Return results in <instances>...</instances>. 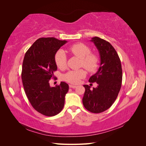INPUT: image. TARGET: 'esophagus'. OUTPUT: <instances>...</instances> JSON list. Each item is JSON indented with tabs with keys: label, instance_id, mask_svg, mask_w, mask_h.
Here are the masks:
<instances>
[{
	"label": "esophagus",
	"instance_id": "esophagus-1",
	"mask_svg": "<svg viewBox=\"0 0 146 146\" xmlns=\"http://www.w3.org/2000/svg\"><path fill=\"white\" fill-rule=\"evenodd\" d=\"M69 88H76L77 87V86L76 85H69Z\"/></svg>",
	"mask_w": 146,
	"mask_h": 146
}]
</instances>
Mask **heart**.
Segmentation results:
<instances>
[{
  "label": "heart",
  "instance_id": "obj_1",
  "mask_svg": "<svg viewBox=\"0 0 146 146\" xmlns=\"http://www.w3.org/2000/svg\"><path fill=\"white\" fill-rule=\"evenodd\" d=\"M69 50L74 55L81 58L80 66L86 69L88 72L96 71L99 66V58L95 54H91V48L83 43H77L70 46ZM67 58L64 50L60 49L56 52L55 55V62L57 67L64 69L66 66ZM86 76V72L82 69L78 70H71L63 76V79L69 83H78L82 78Z\"/></svg>",
  "mask_w": 146,
  "mask_h": 146
}]
</instances>
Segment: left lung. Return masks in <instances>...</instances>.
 <instances>
[{
	"instance_id": "1",
	"label": "left lung",
	"mask_w": 146,
	"mask_h": 146,
	"mask_svg": "<svg viewBox=\"0 0 146 146\" xmlns=\"http://www.w3.org/2000/svg\"><path fill=\"white\" fill-rule=\"evenodd\" d=\"M91 41L99 50L100 65L89 82H96L98 86L91 90L90 86L84 85L85 92L82 101L88 111L100 113L108 110L116 99L121 88L122 70L120 58L111 44L97 36Z\"/></svg>"
}]
</instances>
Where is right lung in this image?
I'll use <instances>...</instances> for the list:
<instances>
[{
	"instance_id": "1",
	"label": "right lung",
	"mask_w": 146,
	"mask_h": 146,
	"mask_svg": "<svg viewBox=\"0 0 146 146\" xmlns=\"http://www.w3.org/2000/svg\"><path fill=\"white\" fill-rule=\"evenodd\" d=\"M66 42L54 37L40 38L24 56L21 74L24 91L33 108L44 116L56 115L64 107L69 85L61 82L51 87L49 81L57 70L55 54Z\"/></svg>"
}]
</instances>
